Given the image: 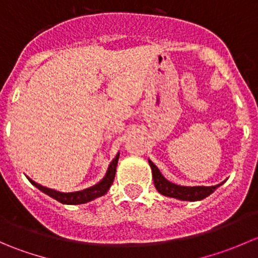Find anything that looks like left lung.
<instances>
[{"label":"left lung","mask_w":258,"mask_h":258,"mask_svg":"<svg viewBox=\"0 0 258 258\" xmlns=\"http://www.w3.org/2000/svg\"><path fill=\"white\" fill-rule=\"evenodd\" d=\"M148 163H150L151 170H152L153 183H155L157 191L163 196L173 197V199L181 200V201H200V200L206 199L217 187H220L225 182L223 181L222 183H218L216 186H179V184L172 183L163 177L162 173L160 172L157 166L152 161L148 160Z\"/></svg>","instance_id":"8db88e82"}]
</instances>
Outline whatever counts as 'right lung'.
<instances>
[{"instance_id": "right-lung-1", "label": "right lung", "mask_w": 258, "mask_h": 258, "mask_svg": "<svg viewBox=\"0 0 258 258\" xmlns=\"http://www.w3.org/2000/svg\"><path fill=\"white\" fill-rule=\"evenodd\" d=\"M119 153H117L116 157L113 158L112 162L110 163L107 168V172H106V176L98 182L97 184L92 187H88V188L82 189V191H76V192H69V194H64V192H58L56 189L47 188V187H43L41 184L36 183L35 181L28 178V181L33 184V186L37 187L40 191H42L43 194L48 195L49 197L54 199L56 201L61 202V204L64 205H80V204H87V202L92 201V200L97 199V197L103 196L106 192L110 189L111 184H112L114 175H116V167L117 162H118Z\"/></svg>"}]
</instances>
